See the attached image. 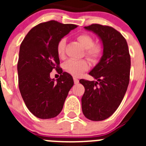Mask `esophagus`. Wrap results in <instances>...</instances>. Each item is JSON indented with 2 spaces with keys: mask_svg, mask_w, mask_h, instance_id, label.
Instances as JSON below:
<instances>
[{
  "mask_svg": "<svg viewBox=\"0 0 146 146\" xmlns=\"http://www.w3.org/2000/svg\"><path fill=\"white\" fill-rule=\"evenodd\" d=\"M73 79H74V82L75 83V84H77V83H78V82H79V80L77 79V77H74Z\"/></svg>",
  "mask_w": 146,
  "mask_h": 146,
  "instance_id": "1",
  "label": "esophagus"
}]
</instances>
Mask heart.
Wrapping results in <instances>:
<instances>
[{"label": "heart", "instance_id": "obj_1", "mask_svg": "<svg viewBox=\"0 0 146 146\" xmlns=\"http://www.w3.org/2000/svg\"><path fill=\"white\" fill-rule=\"evenodd\" d=\"M77 41L86 49V56L91 61L96 62L100 59L102 55V48L100 45L94 44V40L92 36L87 33H81L77 36ZM66 39L61 38L58 41L56 46L57 54L60 58L64 57L65 52ZM64 69L68 73L73 76H79L82 72L88 69V64L86 60H75L69 59L65 62L64 65Z\"/></svg>", "mask_w": 146, "mask_h": 146}]
</instances>
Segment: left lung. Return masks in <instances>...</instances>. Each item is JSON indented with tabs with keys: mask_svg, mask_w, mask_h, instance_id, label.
I'll return each mask as SVG.
<instances>
[{
	"mask_svg": "<svg viewBox=\"0 0 146 146\" xmlns=\"http://www.w3.org/2000/svg\"><path fill=\"white\" fill-rule=\"evenodd\" d=\"M85 28L101 38L103 55L89 72L96 81L80 80L85 88L82 110L88 119L103 121L115 113L124 97L129 82L131 58L126 39L115 28L99 24Z\"/></svg>",
	"mask_w": 146,
	"mask_h": 146,
	"instance_id": "left-lung-1",
	"label": "left lung"
}]
</instances>
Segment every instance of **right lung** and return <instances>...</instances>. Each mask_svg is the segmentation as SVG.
I'll list each match as a JSON object with an SVG mask.
<instances>
[{
    "label": "right lung",
    "mask_w": 146,
    "mask_h": 146,
    "mask_svg": "<svg viewBox=\"0 0 146 146\" xmlns=\"http://www.w3.org/2000/svg\"><path fill=\"white\" fill-rule=\"evenodd\" d=\"M77 27L55 20L40 23L28 32L20 44L19 88L26 107L37 118L57 116L74 85L72 76L59 66L56 46L59 40ZM52 69L61 74L56 81L49 77Z\"/></svg>",
    "instance_id": "obj_1"
}]
</instances>
